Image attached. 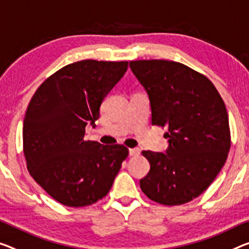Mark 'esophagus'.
Returning a JSON list of instances; mask_svg holds the SVG:
<instances>
[{"instance_id":"34e87169","label":"esophagus","mask_w":249,"mask_h":249,"mask_svg":"<svg viewBox=\"0 0 249 249\" xmlns=\"http://www.w3.org/2000/svg\"><path fill=\"white\" fill-rule=\"evenodd\" d=\"M140 154V149H138V148H131V149H129V156H138Z\"/></svg>"}]
</instances>
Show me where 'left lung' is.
<instances>
[{"mask_svg": "<svg viewBox=\"0 0 249 249\" xmlns=\"http://www.w3.org/2000/svg\"><path fill=\"white\" fill-rule=\"evenodd\" d=\"M148 93L154 125L167 127L164 154L142 151L150 163L140 188L159 204H186L208 188L226 162L231 131L226 106L205 75L175 61H131Z\"/></svg>", "mask_w": 249, "mask_h": 249, "instance_id": "obj_1", "label": "left lung"}]
</instances>
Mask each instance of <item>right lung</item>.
I'll return each instance as SVG.
<instances>
[{"label":"right lung","mask_w":249,"mask_h":249,"mask_svg":"<svg viewBox=\"0 0 249 249\" xmlns=\"http://www.w3.org/2000/svg\"><path fill=\"white\" fill-rule=\"evenodd\" d=\"M127 61L82 60L45 80L23 121V151L30 175L53 199L68 207L94 204L111 189L128 157L122 144L85 140L100 107L128 69Z\"/></svg>","instance_id":"right-lung-1"}]
</instances>
